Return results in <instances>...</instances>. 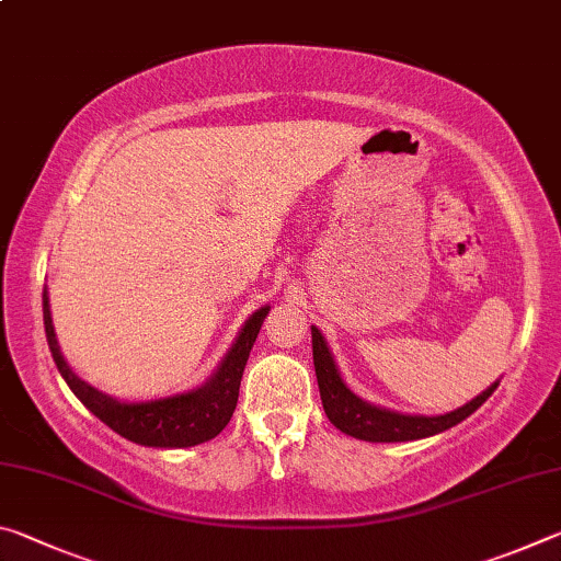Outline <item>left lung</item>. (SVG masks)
Wrapping results in <instances>:
<instances>
[{
	"label": "left lung",
	"mask_w": 561,
	"mask_h": 561,
	"mask_svg": "<svg viewBox=\"0 0 561 561\" xmlns=\"http://www.w3.org/2000/svg\"><path fill=\"white\" fill-rule=\"evenodd\" d=\"M311 351H314L317 381H319L321 405H324L327 417L341 433H346L351 438H358V440H368V443H408V440H421V438H431V435H438L478 411V408L485 403L500 386V381H495L480 396H474L470 403L455 408L450 413H440V415L401 413V411H391V408L386 405L368 403L366 398H360L351 391L344 378H341V371L324 334H321L317 327H311Z\"/></svg>",
	"instance_id": "1"
}]
</instances>
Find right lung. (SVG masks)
<instances>
[{
	"instance_id": "add662e5",
	"label": "right lung",
	"mask_w": 561,
	"mask_h": 561,
	"mask_svg": "<svg viewBox=\"0 0 561 561\" xmlns=\"http://www.w3.org/2000/svg\"><path fill=\"white\" fill-rule=\"evenodd\" d=\"M44 304V329L46 341H49L54 364L64 376V381L69 383L73 396L89 408V411L108 425L111 431H116L123 438L146 448H193L213 440L215 435H220L230 417L234 413L237 396H240V381L250 358V351L257 341L260 329L264 319L270 314L267 307H260L254 314L244 321L240 334L232 341L230 351L225 358L217 364L215 374L207 378L203 386L190 388L183 393L163 396V398H150V401H121L108 393L99 391L96 386L73 371L69 360L64 358L59 339H56L54 321H51V304H49V289L44 287L42 294Z\"/></svg>"
}]
</instances>
